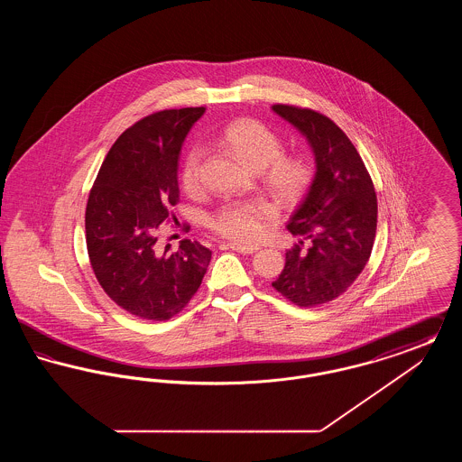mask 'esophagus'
Segmentation results:
<instances>
[{
	"instance_id": "esophagus-1",
	"label": "esophagus",
	"mask_w": 462,
	"mask_h": 462,
	"mask_svg": "<svg viewBox=\"0 0 462 462\" xmlns=\"http://www.w3.org/2000/svg\"><path fill=\"white\" fill-rule=\"evenodd\" d=\"M226 247H230V249H234L237 253H242V254H253V253H256L260 249L258 245H244V244H237V242H228Z\"/></svg>"
}]
</instances>
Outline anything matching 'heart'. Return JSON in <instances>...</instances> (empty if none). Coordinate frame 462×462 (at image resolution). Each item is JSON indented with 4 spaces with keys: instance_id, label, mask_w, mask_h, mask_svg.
I'll list each match as a JSON object with an SVG mask.
<instances>
[{
    "instance_id": "1",
    "label": "heart",
    "mask_w": 462,
    "mask_h": 462,
    "mask_svg": "<svg viewBox=\"0 0 462 462\" xmlns=\"http://www.w3.org/2000/svg\"><path fill=\"white\" fill-rule=\"evenodd\" d=\"M221 143L254 171L262 170V180L270 194L289 206L301 198L313 175L311 162L303 155L284 154V140L263 123L237 119L221 132ZM200 147H192L180 170L185 192L200 189ZM277 217V208L264 199L228 200L209 218V226L225 239L253 244L263 236L266 223Z\"/></svg>"
}]
</instances>
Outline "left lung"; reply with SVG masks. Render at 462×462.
<instances>
[{"mask_svg": "<svg viewBox=\"0 0 462 462\" xmlns=\"http://www.w3.org/2000/svg\"><path fill=\"white\" fill-rule=\"evenodd\" d=\"M315 155L317 171L307 196L287 223L303 241L286 253V266L272 282L298 307H319L352 286L373 253L377 198L371 175L345 132L317 110L275 104Z\"/></svg>", "mask_w": 462, "mask_h": 462, "instance_id": "left-lung-1", "label": "left lung"}]
</instances>
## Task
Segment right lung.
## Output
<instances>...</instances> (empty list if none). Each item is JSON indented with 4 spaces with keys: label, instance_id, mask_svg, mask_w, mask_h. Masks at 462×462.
Segmentation results:
<instances>
[{
    "label": "right lung",
    "instance_id": "right-lung-1",
    "mask_svg": "<svg viewBox=\"0 0 462 462\" xmlns=\"http://www.w3.org/2000/svg\"><path fill=\"white\" fill-rule=\"evenodd\" d=\"M204 107L159 110L136 121L106 155L89 190L85 228L89 263L117 307L138 319L168 320L189 305L211 251L183 239L157 245L162 221L180 199L181 143Z\"/></svg>",
    "mask_w": 462,
    "mask_h": 462
}]
</instances>
